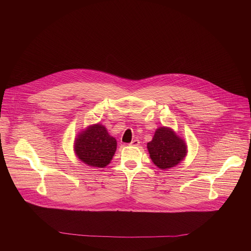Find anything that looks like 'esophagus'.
<instances>
[{"label": "esophagus", "instance_id": "obj_1", "mask_svg": "<svg viewBox=\"0 0 251 251\" xmlns=\"http://www.w3.org/2000/svg\"><path fill=\"white\" fill-rule=\"evenodd\" d=\"M139 145H140V141L138 139H134L130 143V146H139Z\"/></svg>", "mask_w": 251, "mask_h": 251}]
</instances>
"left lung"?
I'll list each match as a JSON object with an SVG mask.
<instances>
[{
    "label": "left lung",
    "instance_id": "obj_1",
    "mask_svg": "<svg viewBox=\"0 0 251 251\" xmlns=\"http://www.w3.org/2000/svg\"><path fill=\"white\" fill-rule=\"evenodd\" d=\"M147 148L154 164L162 170L175 167L187 155L186 143L166 127L157 129Z\"/></svg>",
    "mask_w": 251,
    "mask_h": 251
}]
</instances>
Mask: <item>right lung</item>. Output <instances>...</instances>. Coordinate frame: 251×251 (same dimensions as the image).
<instances>
[{
  "instance_id": "1",
  "label": "right lung",
  "mask_w": 251,
  "mask_h": 251,
  "mask_svg": "<svg viewBox=\"0 0 251 251\" xmlns=\"http://www.w3.org/2000/svg\"><path fill=\"white\" fill-rule=\"evenodd\" d=\"M117 143L106 128L96 124L80 133L76 139L75 151L76 156L88 166L104 168L115 154Z\"/></svg>"
}]
</instances>
